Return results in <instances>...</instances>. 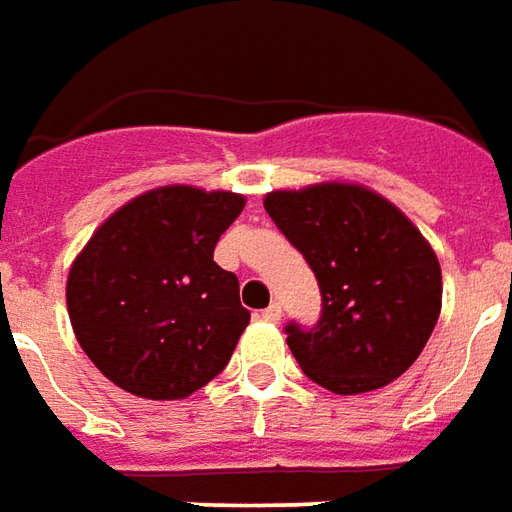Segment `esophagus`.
<instances>
[{"label": "esophagus", "instance_id": "esophagus-1", "mask_svg": "<svg viewBox=\"0 0 512 512\" xmlns=\"http://www.w3.org/2000/svg\"><path fill=\"white\" fill-rule=\"evenodd\" d=\"M264 321H270V324H279L281 321V307L279 304H270L267 310H262Z\"/></svg>", "mask_w": 512, "mask_h": 512}]
</instances>
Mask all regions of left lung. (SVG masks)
<instances>
[{
  "label": "left lung",
  "instance_id": "obj_1",
  "mask_svg": "<svg viewBox=\"0 0 512 512\" xmlns=\"http://www.w3.org/2000/svg\"><path fill=\"white\" fill-rule=\"evenodd\" d=\"M264 211L321 287V318L284 327L304 375L335 394L397 380L440 318V262L423 233L360 185L273 191Z\"/></svg>",
  "mask_w": 512,
  "mask_h": 512
}]
</instances>
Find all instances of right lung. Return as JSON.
<instances>
[{
  "mask_svg": "<svg viewBox=\"0 0 512 512\" xmlns=\"http://www.w3.org/2000/svg\"><path fill=\"white\" fill-rule=\"evenodd\" d=\"M245 197L157 188L106 219L67 279L72 329L115 386L149 400L188 397L231 360L250 312L214 262Z\"/></svg>",
  "mask_w": 512,
  "mask_h": 512,
  "instance_id": "1",
  "label": "right lung"
}]
</instances>
